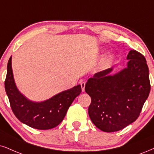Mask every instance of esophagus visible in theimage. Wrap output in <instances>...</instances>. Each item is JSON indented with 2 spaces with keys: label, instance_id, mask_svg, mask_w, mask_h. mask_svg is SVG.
<instances>
[{
  "label": "esophagus",
  "instance_id": "esophagus-1",
  "mask_svg": "<svg viewBox=\"0 0 154 154\" xmlns=\"http://www.w3.org/2000/svg\"><path fill=\"white\" fill-rule=\"evenodd\" d=\"M85 86H86V83L85 82H82L81 83V88H82V91H85Z\"/></svg>",
  "mask_w": 154,
  "mask_h": 154
}]
</instances>
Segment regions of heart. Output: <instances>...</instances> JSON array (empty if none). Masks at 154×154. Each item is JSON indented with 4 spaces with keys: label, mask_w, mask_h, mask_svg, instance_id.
I'll list each match as a JSON object with an SVG mask.
<instances>
[{
    "label": "heart",
    "mask_w": 154,
    "mask_h": 154,
    "mask_svg": "<svg viewBox=\"0 0 154 154\" xmlns=\"http://www.w3.org/2000/svg\"><path fill=\"white\" fill-rule=\"evenodd\" d=\"M110 59H111V57H110V56L106 57V58H105V59H104L103 62H104V63H107V62H109V60H110Z\"/></svg>",
    "instance_id": "b5f03b06"
}]
</instances>
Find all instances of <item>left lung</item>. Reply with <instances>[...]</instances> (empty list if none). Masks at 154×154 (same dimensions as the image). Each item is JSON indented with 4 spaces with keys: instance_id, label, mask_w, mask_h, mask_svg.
I'll return each mask as SVG.
<instances>
[{
    "instance_id": "8db88e82",
    "label": "left lung",
    "mask_w": 154,
    "mask_h": 154,
    "mask_svg": "<svg viewBox=\"0 0 154 154\" xmlns=\"http://www.w3.org/2000/svg\"><path fill=\"white\" fill-rule=\"evenodd\" d=\"M127 67L110 75V68L88 79L85 91L91 98L88 115L104 132H115L139 116L151 90L146 60L135 50L129 51Z\"/></svg>"
}]
</instances>
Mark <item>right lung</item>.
<instances>
[{
  "mask_svg": "<svg viewBox=\"0 0 154 154\" xmlns=\"http://www.w3.org/2000/svg\"><path fill=\"white\" fill-rule=\"evenodd\" d=\"M11 60L12 56L8 63L5 89L11 109L17 119L27 126L39 130L51 129L60 124L73 100L81 93V85L60 92L44 101H32L17 88Z\"/></svg>",
  "mask_w": 154,
  "mask_h": 154,
  "instance_id": "obj_1",
  "label": "right lung"
}]
</instances>
